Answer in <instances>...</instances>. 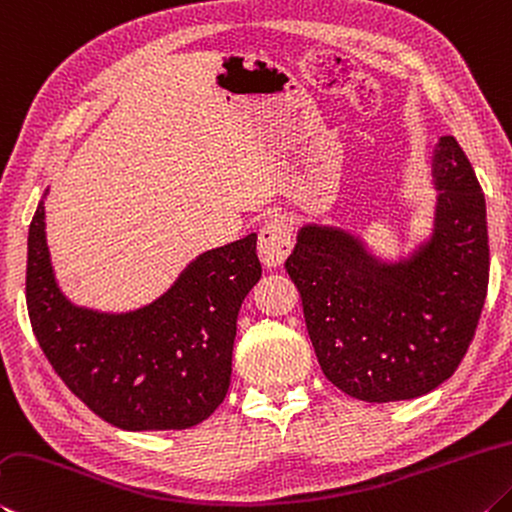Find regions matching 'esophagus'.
Returning a JSON list of instances; mask_svg holds the SVG:
<instances>
[{
	"instance_id": "obj_1",
	"label": "esophagus",
	"mask_w": 512,
	"mask_h": 512,
	"mask_svg": "<svg viewBox=\"0 0 512 512\" xmlns=\"http://www.w3.org/2000/svg\"><path fill=\"white\" fill-rule=\"evenodd\" d=\"M259 259L266 268H277L284 264L293 248L291 241V224L286 217H275L266 221V226L259 230Z\"/></svg>"
}]
</instances>
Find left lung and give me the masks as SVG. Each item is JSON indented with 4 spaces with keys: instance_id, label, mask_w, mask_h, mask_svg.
Here are the masks:
<instances>
[{
    "instance_id": "8db88e82",
    "label": "left lung",
    "mask_w": 512,
    "mask_h": 512,
    "mask_svg": "<svg viewBox=\"0 0 512 512\" xmlns=\"http://www.w3.org/2000/svg\"><path fill=\"white\" fill-rule=\"evenodd\" d=\"M430 161L432 230L410 253L387 259L345 228L304 224L286 259L324 376L358 401H410L445 383L486 302L481 185L452 136Z\"/></svg>"
}]
</instances>
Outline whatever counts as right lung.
Wrapping results in <instances>:
<instances>
[{
  "label": "right lung",
  "instance_id": "add662e5",
  "mask_svg": "<svg viewBox=\"0 0 512 512\" xmlns=\"http://www.w3.org/2000/svg\"><path fill=\"white\" fill-rule=\"evenodd\" d=\"M46 194L29 228L26 306L55 374L120 430L206 421L228 392L241 302L262 277L255 232L194 257L154 302L105 313L60 291L46 246Z\"/></svg>",
  "mask_w": 512,
  "mask_h": 512
}]
</instances>
